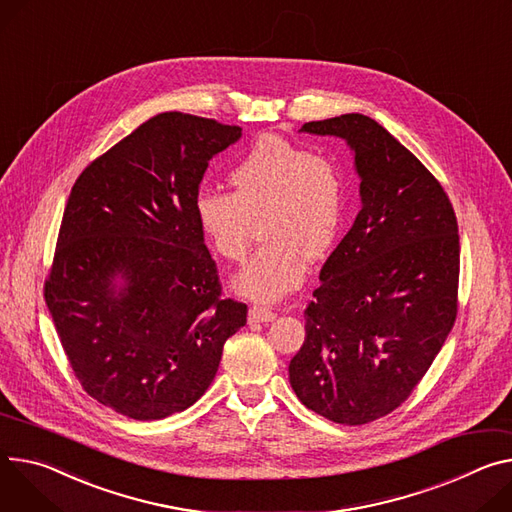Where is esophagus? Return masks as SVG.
I'll use <instances>...</instances> for the list:
<instances>
[{
    "mask_svg": "<svg viewBox=\"0 0 512 512\" xmlns=\"http://www.w3.org/2000/svg\"><path fill=\"white\" fill-rule=\"evenodd\" d=\"M277 314L265 306H253L249 310V322H271Z\"/></svg>",
    "mask_w": 512,
    "mask_h": 512,
    "instance_id": "1",
    "label": "esophagus"
}]
</instances>
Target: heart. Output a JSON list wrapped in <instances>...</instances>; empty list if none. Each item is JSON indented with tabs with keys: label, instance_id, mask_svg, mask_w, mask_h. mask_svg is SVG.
Returning a JSON list of instances; mask_svg holds the SVG:
<instances>
[{
	"label": "heart",
	"instance_id": "heart-1",
	"mask_svg": "<svg viewBox=\"0 0 512 512\" xmlns=\"http://www.w3.org/2000/svg\"><path fill=\"white\" fill-rule=\"evenodd\" d=\"M228 181L232 194H198V224L222 259L241 263L263 220L265 245L235 277V288L259 302L280 300L304 280L308 259H322L335 245L347 214V171L333 155L263 134Z\"/></svg>",
	"mask_w": 512,
	"mask_h": 512
}]
</instances>
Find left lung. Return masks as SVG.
Returning a JSON list of instances; mask_svg holds the SVG:
<instances>
[{
    "instance_id": "obj_1",
    "label": "left lung",
    "mask_w": 512,
    "mask_h": 512,
    "mask_svg": "<svg viewBox=\"0 0 512 512\" xmlns=\"http://www.w3.org/2000/svg\"><path fill=\"white\" fill-rule=\"evenodd\" d=\"M302 132L347 141L361 210L320 269L290 384L316 414L365 425L412 394L453 329L457 218L433 173L369 116L306 122Z\"/></svg>"
}]
</instances>
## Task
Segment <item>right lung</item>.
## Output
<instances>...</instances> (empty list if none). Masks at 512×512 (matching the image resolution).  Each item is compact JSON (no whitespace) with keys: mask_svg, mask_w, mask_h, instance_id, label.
Wrapping results in <instances>:
<instances>
[{"mask_svg":"<svg viewBox=\"0 0 512 512\" xmlns=\"http://www.w3.org/2000/svg\"><path fill=\"white\" fill-rule=\"evenodd\" d=\"M239 138L159 114L89 163L67 200L44 300L83 390L134 421L190 408L247 322L196 218L208 161Z\"/></svg>","mask_w":512,"mask_h":512,"instance_id":"right-lung-1","label":"right lung"}]
</instances>
